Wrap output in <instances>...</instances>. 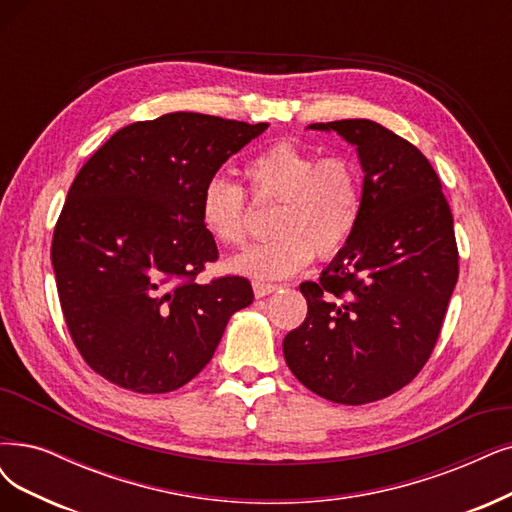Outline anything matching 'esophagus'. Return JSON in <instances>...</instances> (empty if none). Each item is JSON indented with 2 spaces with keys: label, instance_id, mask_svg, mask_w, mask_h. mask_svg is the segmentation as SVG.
<instances>
[{
  "label": "esophagus",
  "instance_id": "obj_1",
  "mask_svg": "<svg viewBox=\"0 0 512 512\" xmlns=\"http://www.w3.org/2000/svg\"><path fill=\"white\" fill-rule=\"evenodd\" d=\"M278 287L276 285H270V282H259L255 280L253 282V291H255V297H266L270 293H274Z\"/></svg>",
  "mask_w": 512,
  "mask_h": 512
}]
</instances>
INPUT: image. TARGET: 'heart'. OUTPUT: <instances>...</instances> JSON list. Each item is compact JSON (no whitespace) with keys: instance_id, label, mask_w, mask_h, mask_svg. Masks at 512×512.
<instances>
[{"instance_id":"heart-1","label":"heart","mask_w":512,"mask_h":512,"mask_svg":"<svg viewBox=\"0 0 512 512\" xmlns=\"http://www.w3.org/2000/svg\"><path fill=\"white\" fill-rule=\"evenodd\" d=\"M249 192L259 204H278L274 240L251 246L230 268L257 280H280L304 270L314 253L337 255L354 236L363 215V175L342 154L320 158L316 151L280 141L244 166ZM204 230L219 244L240 246L249 238V202L236 183L211 179L200 196Z\"/></svg>"}]
</instances>
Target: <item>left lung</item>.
I'll list each match as a JSON object with an SVG mask.
<instances>
[{
    "label": "left lung",
    "instance_id": "8db88e82",
    "mask_svg": "<svg viewBox=\"0 0 512 512\" xmlns=\"http://www.w3.org/2000/svg\"><path fill=\"white\" fill-rule=\"evenodd\" d=\"M356 145L363 215L316 282L308 316L282 350L297 380L342 405L386 399L422 371L437 344L458 244L439 175L422 151L371 120L310 124Z\"/></svg>",
    "mask_w": 512,
    "mask_h": 512
}]
</instances>
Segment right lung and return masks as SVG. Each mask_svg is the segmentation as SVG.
I'll return each instance as SVG.
<instances>
[{
  "label": "right lung",
  "mask_w": 512,
  "mask_h": 512,
  "mask_svg": "<svg viewBox=\"0 0 512 512\" xmlns=\"http://www.w3.org/2000/svg\"><path fill=\"white\" fill-rule=\"evenodd\" d=\"M266 128L166 113L120 128L73 179L50 257L73 344L107 382L181 388L211 361L230 316L253 304L242 276L198 282L219 257L200 196Z\"/></svg>",
  "instance_id": "obj_1"
}]
</instances>
